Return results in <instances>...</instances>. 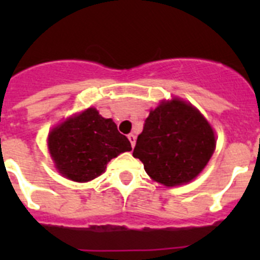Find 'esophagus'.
I'll list each match as a JSON object with an SVG mask.
<instances>
[{
    "label": "esophagus",
    "mask_w": 260,
    "mask_h": 260,
    "mask_svg": "<svg viewBox=\"0 0 260 260\" xmlns=\"http://www.w3.org/2000/svg\"><path fill=\"white\" fill-rule=\"evenodd\" d=\"M128 140H129L131 145H132V147H135L136 145V136L133 135V133H131V135H128Z\"/></svg>",
    "instance_id": "esophagus-1"
}]
</instances>
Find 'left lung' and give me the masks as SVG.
<instances>
[{"mask_svg":"<svg viewBox=\"0 0 260 260\" xmlns=\"http://www.w3.org/2000/svg\"><path fill=\"white\" fill-rule=\"evenodd\" d=\"M215 135L208 120L180 99L162 102L151 111L137 138L133 157L165 186L190 182L214 153Z\"/></svg>","mask_w":260,"mask_h":260,"instance_id":"left-lung-1","label":"left lung"}]
</instances>
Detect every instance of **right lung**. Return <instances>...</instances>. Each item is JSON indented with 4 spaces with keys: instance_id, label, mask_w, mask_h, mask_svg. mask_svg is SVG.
Listing matches in <instances>:
<instances>
[{
    "instance_id": "1",
    "label": "right lung",
    "mask_w": 260,
    "mask_h": 260,
    "mask_svg": "<svg viewBox=\"0 0 260 260\" xmlns=\"http://www.w3.org/2000/svg\"><path fill=\"white\" fill-rule=\"evenodd\" d=\"M49 149L62 176L86 182L98 177L112 158L132 147L111 118L106 119L96 109L88 108L51 131Z\"/></svg>"
}]
</instances>
